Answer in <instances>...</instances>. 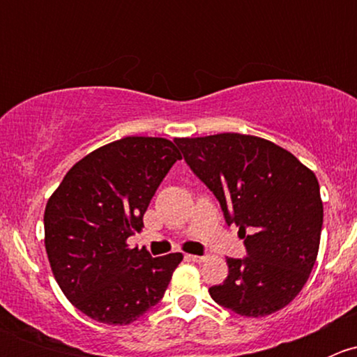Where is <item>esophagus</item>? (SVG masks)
Wrapping results in <instances>:
<instances>
[{
	"instance_id": "obj_1",
	"label": "esophagus",
	"mask_w": 357,
	"mask_h": 357,
	"mask_svg": "<svg viewBox=\"0 0 357 357\" xmlns=\"http://www.w3.org/2000/svg\"><path fill=\"white\" fill-rule=\"evenodd\" d=\"M188 259H190V261H193V262H205L208 259V255H193V254H190Z\"/></svg>"
}]
</instances>
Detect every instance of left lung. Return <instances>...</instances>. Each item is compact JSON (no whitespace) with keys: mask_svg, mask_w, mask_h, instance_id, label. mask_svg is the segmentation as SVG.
<instances>
[{"mask_svg":"<svg viewBox=\"0 0 357 357\" xmlns=\"http://www.w3.org/2000/svg\"><path fill=\"white\" fill-rule=\"evenodd\" d=\"M174 143L245 238L248 257L226 259L228 278L208 289L211 297L248 318L289 305L319 250L323 202L314 172L259 136L221 132Z\"/></svg>","mask_w":357,"mask_h":357,"instance_id":"left-lung-1","label":"left lung"}]
</instances>
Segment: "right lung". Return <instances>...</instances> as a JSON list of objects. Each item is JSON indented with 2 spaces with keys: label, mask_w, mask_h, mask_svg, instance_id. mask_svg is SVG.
Instances as JSON below:
<instances>
[{
  "label": "right lung",
  "mask_w": 357,
  "mask_h": 357,
  "mask_svg": "<svg viewBox=\"0 0 357 357\" xmlns=\"http://www.w3.org/2000/svg\"><path fill=\"white\" fill-rule=\"evenodd\" d=\"M181 153L172 142L126 136L75 162L45 208V247L63 295L82 314L129 325L157 304L183 254L131 248L158 185Z\"/></svg>",
  "instance_id": "add662e5"
}]
</instances>
